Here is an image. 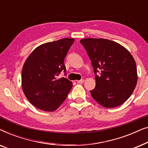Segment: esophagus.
Here are the masks:
<instances>
[{
    "label": "esophagus",
    "mask_w": 148,
    "mask_h": 148,
    "mask_svg": "<svg viewBox=\"0 0 148 148\" xmlns=\"http://www.w3.org/2000/svg\"><path fill=\"white\" fill-rule=\"evenodd\" d=\"M77 84H83V83L84 82V79H81V80H78V81H77Z\"/></svg>",
    "instance_id": "esophagus-1"
}]
</instances>
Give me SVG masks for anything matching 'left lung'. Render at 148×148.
Returning a JSON list of instances; mask_svg holds the SVG:
<instances>
[{"label": "left lung", "mask_w": 148, "mask_h": 148, "mask_svg": "<svg viewBox=\"0 0 148 148\" xmlns=\"http://www.w3.org/2000/svg\"><path fill=\"white\" fill-rule=\"evenodd\" d=\"M92 62L96 87L92 98L105 108L123 104L135 90L137 82L136 64L126 48L106 39L80 40ZM100 73V75L97 73Z\"/></svg>", "instance_id": "1"}]
</instances>
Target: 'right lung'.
I'll return each mask as SVG.
<instances>
[{
  "label": "right lung",
  "instance_id": "obj_1",
  "mask_svg": "<svg viewBox=\"0 0 148 148\" xmlns=\"http://www.w3.org/2000/svg\"><path fill=\"white\" fill-rule=\"evenodd\" d=\"M75 41L63 38L36 48L27 58L22 69L21 82L24 94L36 108L54 111L65 100L72 82L58 76H66L64 58Z\"/></svg>",
  "mask_w": 148,
  "mask_h": 148
}]
</instances>
